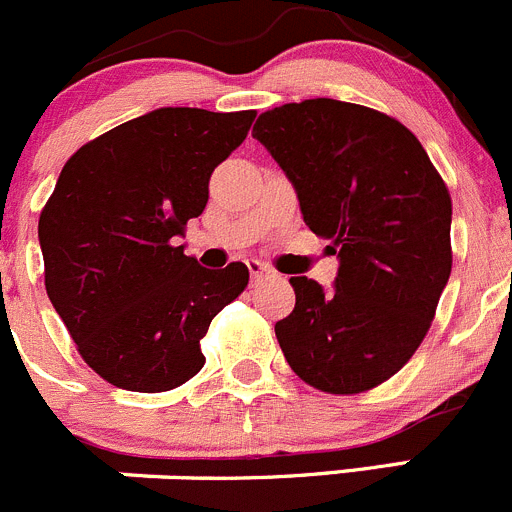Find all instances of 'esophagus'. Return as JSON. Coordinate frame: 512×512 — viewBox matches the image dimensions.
Returning a JSON list of instances; mask_svg holds the SVG:
<instances>
[{
  "instance_id": "1",
  "label": "esophagus",
  "mask_w": 512,
  "mask_h": 512,
  "mask_svg": "<svg viewBox=\"0 0 512 512\" xmlns=\"http://www.w3.org/2000/svg\"><path fill=\"white\" fill-rule=\"evenodd\" d=\"M246 266H249L251 281H254V283H258L263 276H268V273H271V271H268L266 263H261L258 258H246Z\"/></svg>"
}]
</instances>
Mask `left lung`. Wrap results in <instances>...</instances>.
Returning a JSON list of instances; mask_svg holds the SVG:
<instances>
[{"label": "left lung", "instance_id": "obj_1", "mask_svg": "<svg viewBox=\"0 0 512 512\" xmlns=\"http://www.w3.org/2000/svg\"><path fill=\"white\" fill-rule=\"evenodd\" d=\"M254 139L338 256L333 291L291 276L296 306L276 323L283 356L318 391L376 388L411 361L448 283V189L401 121L361 104L276 106L258 116Z\"/></svg>", "mask_w": 512, "mask_h": 512}]
</instances>
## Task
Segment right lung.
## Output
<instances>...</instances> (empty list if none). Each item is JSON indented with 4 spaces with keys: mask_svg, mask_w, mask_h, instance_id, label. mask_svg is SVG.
I'll use <instances>...</instances> for the list:
<instances>
[{
    "mask_svg": "<svg viewBox=\"0 0 512 512\" xmlns=\"http://www.w3.org/2000/svg\"><path fill=\"white\" fill-rule=\"evenodd\" d=\"M254 119L164 106L64 164L39 216L44 286L84 361L111 386L161 393L194 378L211 318L249 283L241 261L211 271L179 239Z\"/></svg>",
    "mask_w": 512,
    "mask_h": 512,
    "instance_id": "right-lung-1",
    "label": "right lung"
}]
</instances>
